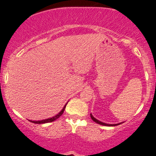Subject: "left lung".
Segmentation results:
<instances>
[{"instance_id": "obj_1", "label": "left lung", "mask_w": 156, "mask_h": 156, "mask_svg": "<svg viewBox=\"0 0 156 156\" xmlns=\"http://www.w3.org/2000/svg\"><path fill=\"white\" fill-rule=\"evenodd\" d=\"M90 118H91V119H92V120L94 121V122H95L96 123L99 124V125H105V126H116V125H120V124H121V123H119V124H115V125H109V124L104 123V122H100V121L97 120V119L94 118V117L92 116L91 113H90Z\"/></svg>"}]
</instances>
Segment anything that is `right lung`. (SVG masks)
<instances>
[{
    "instance_id": "right-lung-1",
    "label": "right lung",
    "mask_w": 156,
    "mask_h": 156,
    "mask_svg": "<svg viewBox=\"0 0 156 156\" xmlns=\"http://www.w3.org/2000/svg\"><path fill=\"white\" fill-rule=\"evenodd\" d=\"M66 105H67V103H66ZM66 105L64 106V108H62V111H61L60 112H59V113H58V114H57V115H56V116H53V117H52V118L47 119L41 120V121H31V120H29V121H30L31 122H32V123H35V124H44V123H48V122H53V121H55L56 119H57L59 118V117H60L61 116H62V113H63V112H64L65 108H66Z\"/></svg>"
}]
</instances>
